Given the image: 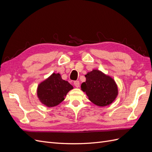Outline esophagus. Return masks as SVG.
<instances>
[{
	"mask_svg": "<svg viewBox=\"0 0 152 152\" xmlns=\"http://www.w3.org/2000/svg\"><path fill=\"white\" fill-rule=\"evenodd\" d=\"M73 84H74V86L76 87H79V86H80V82H79V81L76 80V81H75L74 82H73Z\"/></svg>",
	"mask_w": 152,
	"mask_h": 152,
	"instance_id": "obj_1",
	"label": "esophagus"
}]
</instances>
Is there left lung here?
I'll return each mask as SVG.
<instances>
[{
    "mask_svg": "<svg viewBox=\"0 0 152 152\" xmlns=\"http://www.w3.org/2000/svg\"><path fill=\"white\" fill-rule=\"evenodd\" d=\"M86 82L81 89L86 92L89 100L98 106H107L112 103L118 94L115 81L102 72L94 70L85 75Z\"/></svg>",
    "mask_w": 152,
    "mask_h": 152,
    "instance_id": "8db88e82",
    "label": "left lung"
}]
</instances>
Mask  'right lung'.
<instances>
[{
	"mask_svg": "<svg viewBox=\"0 0 152 152\" xmlns=\"http://www.w3.org/2000/svg\"><path fill=\"white\" fill-rule=\"evenodd\" d=\"M73 86L61 79L59 73H53L41 83L37 89V95L42 103L52 107L60 103Z\"/></svg>",
	"mask_w": 152,
	"mask_h": 152,
	"instance_id": "right-lung-1",
	"label": "right lung"
}]
</instances>
